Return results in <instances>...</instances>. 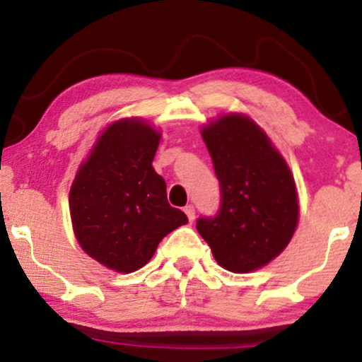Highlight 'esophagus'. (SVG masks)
Segmentation results:
<instances>
[{"instance_id":"34e87169","label":"esophagus","mask_w":362,"mask_h":362,"mask_svg":"<svg viewBox=\"0 0 362 362\" xmlns=\"http://www.w3.org/2000/svg\"><path fill=\"white\" fill-rule=\"evenodd\" d=\"M184 211H185V214H187V218H189V221H190V223H192V221H194V218H196V209H194V206H192V204L185 206V208H184Z\"/></svg>"}]
</instances>
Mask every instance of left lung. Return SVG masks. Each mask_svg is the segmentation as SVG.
Masks as SVG:
<instances>
[{
	"mask_svg": "<svg viewBox=\"0 0 362 362\" xmlns=\"http://www.w3.org/2000/svg\"><path fill=\"white\" fill-rule=\"evenodd\" d=\"M220 182V209L201 216L197 232L218 264L249 273L287 247L297 220L296 182L281 154L257 123L230 113L202 129Z\"/></svg>",
	"mask_w": 362,
	"mask_h": 362,
	"instance_id": "obj_1",
	"label": "left lung"
}]
</instances>
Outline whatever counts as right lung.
<instances>
[{"label": "right lung", "mask_w": 362, "mask_h": 362, "mask_svg": "<svg viewBox=\"0 0 362 362\" xmlns=\"http://www.w3.org/2000/svg\"><path fill=\"white\" fill-rule=\"evenodd\" d=\"M161 134L137 118L103 130L70 189V216L78 244L106 268L130 273L153 257L163 237L187 223L166 199L153 168Z\"/></svg>", "instance_id": "obj_1"}]
</instances>
